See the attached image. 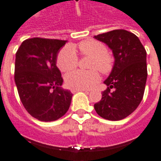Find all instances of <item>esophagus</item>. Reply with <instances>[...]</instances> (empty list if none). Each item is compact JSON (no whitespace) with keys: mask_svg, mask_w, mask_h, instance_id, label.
<instances>
[{"mask_svg":"<svg viewBox=\"0 0 161 161\" xmlns=\"http://www.w3.org/2000/svg\"><path fill=\"white\" fill-rule=\"evenodd\" d=\"M78 91H84L86 93H89V91H86V90H71V92L72 93H76V92H78Z\"/></svg>","mask_w":161,"mask_h":161,"instance_id":"34e87169","label":"esophagus"}]
</instances>
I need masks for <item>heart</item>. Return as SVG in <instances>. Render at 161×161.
<instances>
[{"label":"heart","mask_w":161,"mask_h":161,"mask_svg":"<svg viewBox=\"0 0 161 161\" xmlns=\"http://www.w3.org/2000/svg\"><path fill=\"white\" fill-rule=\"evenodd\" d=\"M82 56L91 57L90 68L88 71L74 70L65 77L67 86L74 90H87L93 87L99 80V73L110 72L113 68V58L107 53V48L103 43L97 40H85L82 41L76 46H66L59 51L57 56V65L61 71L67 72L74 70L77 66L78 58L76 49Z\"/></svg>","instance_id":"obj_1"}]
</instances>
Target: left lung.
Returning <instances> with one entry per match:
<instances>
[{
    "instance_id": "8db88e82",
    "label": "left lung",
    "mask_w": 161,
    "mask_h": 161,
    "mask_svg": "<svg viewBox=\"0 0 161 161\" xmlns=\"http://www.w3.org/2000/svg\"><path fill=\"white\" fill-rule=\"evenodd\" d=\"M112 50L115 64L96 112L109 121L126 118L141 103L147 77V52L139 38L127 30L116 29L95 36ZM114 91H111V89Z\"/></svg>"
}]
</instances>
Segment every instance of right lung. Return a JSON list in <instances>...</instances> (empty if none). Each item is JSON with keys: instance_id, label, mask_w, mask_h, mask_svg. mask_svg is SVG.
Listing matches in <instances>:
<instances>
[{"instance_id": "obj_1", "label": "right lung", "mask_w": 161, "mask_h": 161, "mask_svg": "<svg viewBox=\"0 0 161 161\" xmlns=\"http://www.w3.org/2000/svg\"><path fill=\"white\" fill-rule=\"evenodd\" d=\"M66 40L32 38L16 53L14 81L24 108L41 121H56L69 109L72 94L61 88L57 54Z\"/></svg>"}]
</instances>
